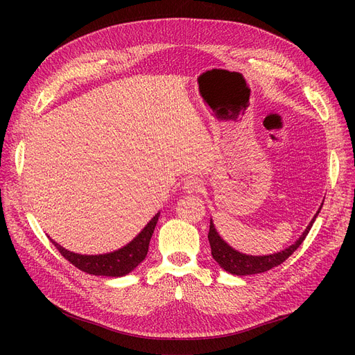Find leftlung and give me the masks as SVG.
Segmentation results:
<instances>
[{"instance_id":"left-lung-1","label":"left lung","mask_w":355,"mask_h":355,"mask_svg":"<svg viewBox=\"0 0 355 355\" xmlns=\"http://www.w3.org/2000/svg\"><path fill=\"white\" fill-rule=\"evenodd\" d=\"M158 217L159 211L146 223L145 227L138 233L137 237H134V240H130L129 243L119 248L118 250L103 254H79L62 248L51 239L50 240L62 253V256L78 269L90 275L119 277L132 272L145 259L148 253L149 240H151V236L157 226Z\"/></svg>"}]
</instances>
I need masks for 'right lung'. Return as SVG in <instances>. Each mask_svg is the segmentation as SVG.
I'll return each mask as SVG.
<instances>
[{
  "label": "right lung",
  "mask_w": 355,
  "mask_h": 355,
  "mask_svg": "<svg viewBox=\"0 0 355 355\" xmlns=\"http://www.w3.org/2000/svg\"><path fill=\"white\" fill-rule=\"evenodd\" d=\"M311 226H312V223L305 229L302 236L295 241V245L289 246L288 249H285L282 252L266 254V256H252V254L241 253V252L233 249L229 243H226V241L217 234V232H214V226H210L209 240H210V246H211V254L216 259V262L226 272H229L232 275L246 276V275L262 273V272H266L277 265L284 263L285 260L297 248H300V245L306 237Z\"/></svg>",
  "instance_id": "right-lung-1"
}]
</instances>
